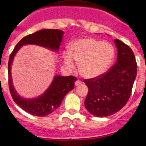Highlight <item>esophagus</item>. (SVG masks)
Wrapping results in <instances>:
<instances>
[{
    "mask_svg": "<svg viewBox=\"0 0 146 146\" xmlns=\"http://www.w3.org/2000/svg\"><path fill=\"white\" fill-rule=\"evenodd\" d=\"M81 83H82V82H81L80 80H76V82H75V86H79V85H80Z\"/></svg>",
    "mask_w": 146,
    "mask_h": 146,
    "instance_id": "1",
    "label": "esophagus"
}]
</instances>
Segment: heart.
Returning <instances> with one entry per match:
<instances>
[{
  "label": "heart",
  "mask_w": 146,
  "mask_h": 146,
  "mask_svg": "<svg viewBox=\"0 0 146 146\" xmlns=\"http://www.w3.org/2000/svg\"><path fill=\"white\" fill-rule=\"evenodd\" d=\"M115 55L113 45L94 38L75 40L69 46V52H64V61L70 68L74 60L79 62L80 74L86 78H95L108 70Z\"/></svg>",
  "instance_id": "b5f03b06"
}]
</instances>
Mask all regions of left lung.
<instances>
[{
	"mask_svg": "<svg viewBox=\"0 0 146 146\" xmlns=\"http://www.w3.org/2000/svg\"><path fill=\"white\" fill-rule=\"evenodd\" d=\"M118 56L115 64L99 77L84 80L88 88L85 107L95 116L115 114L126 105L131 94L137 66L128 45L115 39Z\"/></svg>",
	"mask_w": 146,
	"mask_h": 146,
	"instance_id": "obj_1",
	"label": "left lung"
}]
</instances>
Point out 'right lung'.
I'll use <instances>...</instances> for the list:
<instances>
[{"label":"right lung","mask_w":146,"mask_h":146,"mask_svg":"<svg viewBox=\"0 0 146 146\" xmlns=\"http://www.w3.org/2000/svg\"><path fill=\"white\" fill-rule=\"evenodd\" d=\"M64 34L63 31L58 29L40 30L22 38L17 44L9 56L8 64L9 86L12 99L22 109L33 115L46 116L57 109L67 93L74 88V82L77 80V78L74 76H55L51 86L42 96L36 99H25L18 95L13 86L11 76V66L13 58L19 49L23 45L28 44L40 45L58 51Z\"/></svg>","instance_id":"right-lung-1"}]
</instances>
